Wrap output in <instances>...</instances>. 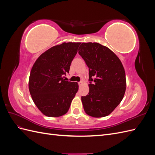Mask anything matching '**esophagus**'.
Listing matches in <instances>:
<instances>
[{"label": "esophagus", "mask_w": 155, "mask_h": 155, "mask_svg": "<svg viewBox=\"0 0 155 155\" xmlns=\"http://www.w3.org/2000/svg\"><path fill=\"white\" fill-rule=\"evenodd\" d=\"M78 84H79V87H80L82 84H83V81H79V83H78Z\"/></svg>", "instance_id": "34e87169"}]
</instances>
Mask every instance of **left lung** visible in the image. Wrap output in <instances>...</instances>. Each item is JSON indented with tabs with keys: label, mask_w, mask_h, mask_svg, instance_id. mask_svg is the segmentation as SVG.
<instances>
[{
	"label": "left lung",
	"mask_w": 155,
	"mask_h": 155,
	"mask_svg": "<svg viewBox=\"0 0 155 155\" xmlns=\"http://www.w3.org/2000/svg\"><path fill=\"white\" fill-rule=\"evenodd\" d=\"M79 50L89 68V92L81 96L84 110L95 118L107 116L125 94L126 79L122 63L113 51L99 43H83Z\"/></svg>",
	"instance_id": "obj_1"
}]
</instances>
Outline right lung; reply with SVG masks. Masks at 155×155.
<instances>
[{"label":"right lung","instance_id":"obj_1","mask_svg":"<svg viewBox=\"0 0 155 155\" xmlns=\"http://www.w3.org/2000/svg\"><path fill=\"white\" fill-rule=\"evenodd\" d=\"M80 43H64L42 54L33 66L29 79L32 100L42 113L59 117L68 112L78 91V83L66 81Z\"/></svg>","mask_w":155,"mask_h":155}]
</instances>
